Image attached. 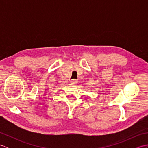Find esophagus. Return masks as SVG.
Segmentation results:
<instances>
[{
	"instance_id": "34e87169",
	"label": "esophagus",
	"mask_w": 148,
	"mask_h": 148,
	"mask_svg": "<svg viewBox=\"0 0 148 148\" xmlns=\"http://www.w3.org/2000/svg\"><path fill=\"white\" fill-rule=\"evenodd\" d=\"M71 82L72 84H76L77 83V81L76 79H72V80H71Z\"/></svg>"
}]
</instances>
